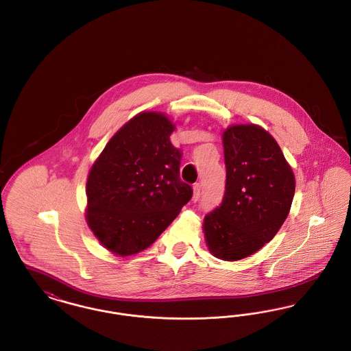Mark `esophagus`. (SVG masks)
<instances>
[{"label": "esophagus", "instance_id": "obj_1", "mask_svg": "<svg viewBox=\"0 0 351 351\" xmlns=\"http://www.w3.org/2000/svg\"><path fill=\"white\" fill-rule=\"evenodd\" d=\"M201 195V184L200 183H195L193 184V201H197L200 199Z\"/></svg>", "mask_w": 351, "mask_h": 351}]
</instances>
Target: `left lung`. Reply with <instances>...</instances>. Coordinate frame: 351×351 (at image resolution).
<instances>
[{
    "label": "left lung",
    "mask_w": 351,
    "mask_h": 351,
    "mask_svg": "<svg viewBox=\"0 0 351 351\" xmlns=\"http://www.w3.org/2000/svg\"><path fill=\"white\" fill-rule=\"evenodd\" d=\"M222 141L225 195L204 218V234L216 258L239 261L261 250L282 228L295 176L276 141L261 126L234 125Z\"/></svg>",
    "instance_id": "8db88e82"
}]
</instances>
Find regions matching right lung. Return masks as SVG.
Wrapping results in <instances>:
<instances>
[{
  "label": "right lung",
  "mask_w": 351,
  "mask_h": 351,
  "mask_svg": "<svg viewBox=\"0 0 351 351\" xmlns=\"http://www.w3.org/2000/svg\"><path fill=\"white\" fill-rule=\"evenodd\" d=\"M173 129L162 113H139L112 136L90 168L86 222L117 255L147 249L193 195L180 179L183 152L169 141Z\"/></svg>",
  "instance_id": "right-lung-1"
}]
</instances>
